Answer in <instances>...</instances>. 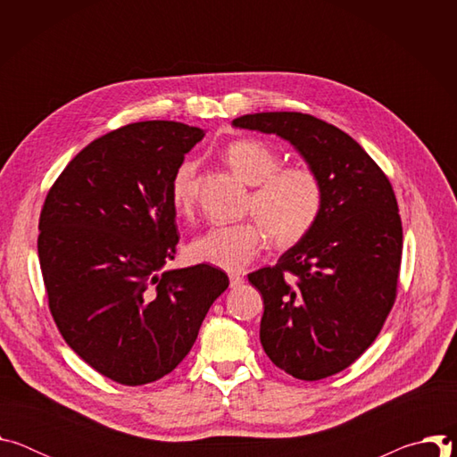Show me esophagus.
<instances>
[{
    "instance_id": "obj_1",
    "label": "esophagus",
    "mask_w": 457,
    "mask_h": 457,
    "mask_svg": "<svg viewBox=\"0 0 457 457\" xmlns=\"http://www.w3.org/2000/svg\"><path fill=\"white\" fill-rule=\"evenodd\" d=\"M244 284V278L240 275H229V287L231 289H237Z\"/></svg>"
}]
</instances>
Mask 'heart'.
Segmentation results:
<instances>
[{"instance_id": "obj_1", "label": "heart", "mask_w": 457, "mask_h": 457, "mask_svg": "<svg viewBox=\"0 0 457 457\" xmlns=\"http://www.w3.org/2000/svg\"><path fill=\"white\" fill-rule=\"evenodd\" d=\"M229 168L254 186L247 212L258 222L213 226L189 244L195 262L224 271H242L258 256L266 235L277 247H291L314 228L323 189L318 175L305 166H282V157L258 139H237L224 148ZM197 162L184 161L170 182V201L179 215H189L195 204Z\"/></svg>"}]
</instances>
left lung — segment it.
<instances>
[{
    "label": "left lung",
    "mask_w": 457,
    "mask_h": 457,
    "mask_svg": "<svg viewBox=\"0 0 457 457\" xmlns=\"http://www.w3.org/2000/svg\"><path fill=\"white\" fill-rule=\"evenodd\" d=\"M233 126L289 141L321 182L311 233L247 278L264 298L260 344L270 360L298 379L333 376L369 349L396 300L403 229L395 189L351 136L309 113H247Z\"/></svg>",
    "instance_id": "left-lung-1"
}]
</instances>
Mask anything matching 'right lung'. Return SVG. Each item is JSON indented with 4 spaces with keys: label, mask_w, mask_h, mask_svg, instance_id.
<instances>
[{
    "label": "right lung",
    "mask_w": 457,
    "mask_h": 457,
    "mask_svg": "<svg viewBox=\"0 0 457 457\" xmlns=\"http://www.w3.org/2000/svg\"><path fill=\"white\" fill-rule=\"evenodd\" d=\"M203 137L175 120L113 129L69 162L41 210L37 254L57 329L120 385L171 372L229 286L208 264L162 270L179 242L170 182Z\"/></svg>",
    "instance_id": "obj_1"
}]
</instances>
